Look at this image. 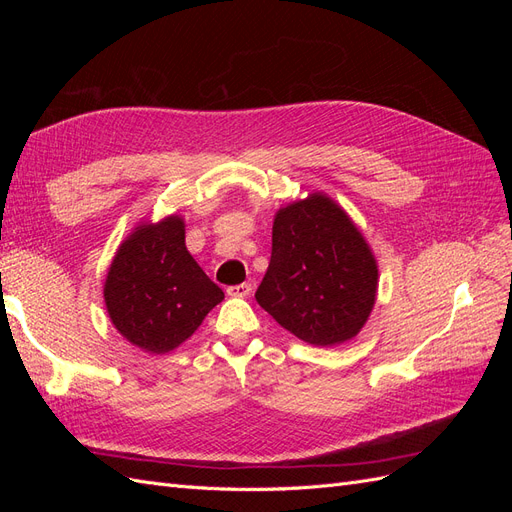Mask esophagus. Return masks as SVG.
<instances>
[{
	"instance_id": "obj_1",
	"label": "esophagus",
	"mask_w": 512,
	"mask_h": 512,
	"mask_svg": "<svg viewBox=\"0 0 512 512\" xmlns=\"http://www.w3.org/2000/svg\"><path fill=\"white\" fill-rule=\"evenodd\" d=\"M226 292L230 294V297H247V294L252 292V284L250 282H243L239 286H230Z\"/></svg>"
}]
</instances>
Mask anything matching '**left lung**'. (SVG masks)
<instances>
[{
	"label": "left lung",
	"mask_w": 512,
	"mask_h": 512,
	"mask_svg": "<svg viewBox=\"0 0 512 512\" xmlns=\"http://www.w3.org/2000/svg\"><path fill=\"white\" fill-rule=\"evenodd\" d=\"M376 292V258L335 200L314 192L275 213L256 301L286 331L312 346L344 344L363 329Z\"/></svg>",
	"instance_id": "obj_1"
}]
</instances>
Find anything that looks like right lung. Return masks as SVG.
<instances>
[{
	"label": "right lung",
	"instance_id": "add662e5",
	"mask_svg": "<svg viewBox=\"0 0 512 512\" xmlns=\"http://www.w3.org/2000/svg\"><path fill=\"white\" fill-rule=\"evenodd\" d=\"M222 299V288L185 247L179 215L138 224L119 245L104 282L115 329L149 354L181 346Z\"/></svg>",
	"mask_w": 512,
	"mask_h": 512
}]
</instances>
